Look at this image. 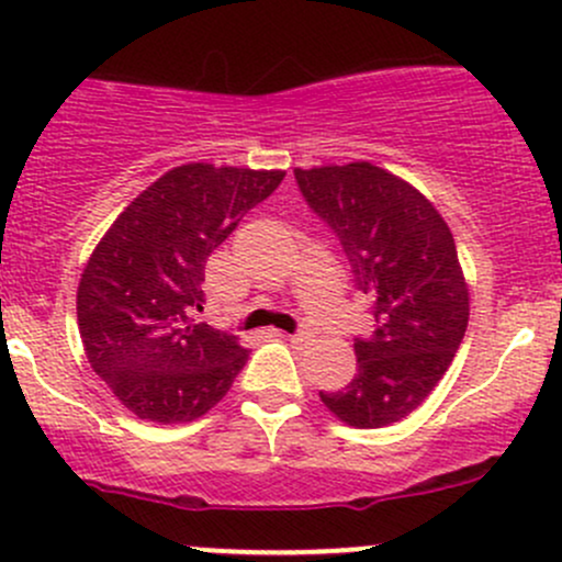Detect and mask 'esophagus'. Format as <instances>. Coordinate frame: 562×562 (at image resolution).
<instances>
[{"label":"esophagus","instance_id":"1","mask_svg":"<svg viewBox=\"0 0 562 562\" xmlns=\"http://www.w3.org/2000/svg\"><path fill=\"white\" fill-rule=\"evenodd\" d=\"M286 337H289V340H292V342H305V340H307L305 331H294V335H286Z\"/></svg>","mask_w":562,"mask_h":562}]
</instances>
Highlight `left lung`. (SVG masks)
Returning <instances> with one entry per match:
<instances>
[{
    "mask_svg": "<svg viewBox=\"0 0 562 562\" xmlns=\"http://www.w3.org/2000/svg\"><path fill=\"white\" fill-rule=\"evenodd\" d=\"M307 209L346 251L353 289L375 329L356 337V375L318 391L348 426L407 418L448 372L469 322V289L456 240L415 187L372 162L294 168Z\"/></svg>",
    "mask_w": 562,
    "mask_h": 562,
    "instance_id": "1",
    "label": "left lung"
}]
</instances>
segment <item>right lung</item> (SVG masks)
<instances>
[{
	"instance_id": "obj_1",
	"label": "right lung",
	"mask_w": 562,
	"mask_h": 562,
	"mask_svg": "<svg viewBox=\"0 0 562 562\" xmlns=\"http://www.w3.org/2000/svg\"><path fill=\"white\" fill-rule=\"evenodd\" d=\"M283 171L187 162L114 220L82 270L77 322L90 367L131 413L187 424L231 391L249 351L203 324L211 251L273 195Z\"/></svg>"
}]
</instances>
